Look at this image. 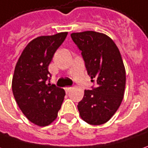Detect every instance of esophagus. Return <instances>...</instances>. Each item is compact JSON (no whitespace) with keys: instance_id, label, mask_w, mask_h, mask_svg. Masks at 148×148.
Returning <instances> with one entry per match:
<instances>
[{"instance_id":"obj_1","label":"esophagus","mask_w":148,"mask_h":148,"mask_svg":"<svg viewBox=\"0 0 148 148\" xmlns=\"http://www.w3.org/2000/svg\"><path fill=\"white\" fill-rule=\"evenodd\" d=\"M65 89H66V92H70V91H71V90H72V87H66Z\"/></svg>"}]
</instances>
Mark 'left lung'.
Returning <instances> with one entry per match:
<instances>
[{
    "label": "left lung",
    "instance_id": "obj_1",
    "mask_svg": "<svg viewBox=\"0 0 148 148\" xmlns=\"http://www.w3.org/2000/svg\"><path fill=\"white\" fill-rule=\"evenodd\" d=\"M70 36L82 52L91 81L96 85L84 91L78 104L79 115L88 124H104L115 114L124 96L125 69L120 51L103 33L87 31Z\"/></svg>",
    "mask_w": 148,
    "mask_h": 148
}]
</instances>
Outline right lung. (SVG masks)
<instances>
[{
	"label": "right lung",
	"mask_w": 148,
	"mask_h": 148,
	"mask_svg": "<svg viewBox=\"0 0 148 148\" xmlns=\"http://www.w3.org/2000/svg\"><path fill=\"white\" fill-rule=\"evenodd\" d=\"M68 32L44 36L32 40L18 60L12 80V91L19 108L28 120L46 126L56 120L66 92L47 84L51 77L49 64Z\"/></svg>",
	"instance_id": "1"
}]
</instances>
